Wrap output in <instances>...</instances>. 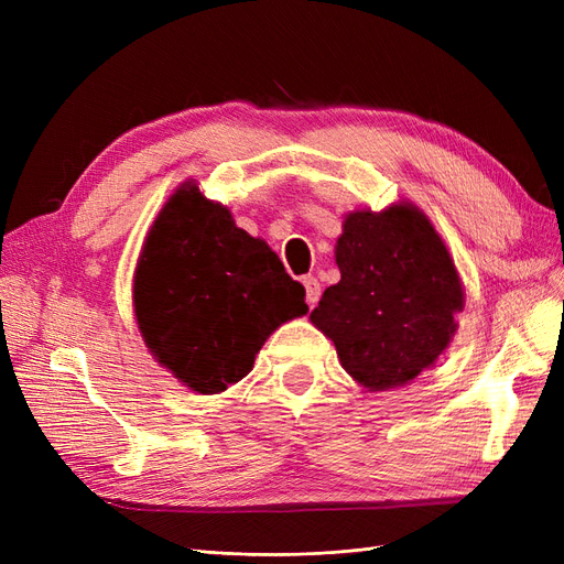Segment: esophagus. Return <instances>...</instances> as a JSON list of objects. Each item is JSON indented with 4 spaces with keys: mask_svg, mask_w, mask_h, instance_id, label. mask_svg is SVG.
<instances>
[{
    "mask_svg": "<svg viewBox=\"0 0 564 564\" xmlns=\"http://www.w3.org/2000/svg\"><path fill=\"white\" fill-rule=\"evenodd\" d=\"M303 284H305V301H308V305L313 308V305L319 301V282H317V278L308 275V278H303Z\"/></svg>",
    "mask_w": 564,
    "mask_h": 564,
    "instance_id": "34e87169",
    "label": "esophagus"
}]
</instances>
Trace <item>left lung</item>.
Listing matches in <instances>:
<instances>
[{"label": "left lung", "mask_w": 564, "mask_h": 564, "mask_svg": "<svg viewBox=\"0 0 564 564\" xmlns=\"http://www.w3.org/2000/svg\"><path fill=\"white\" fill-rule=\"evenodd\" d=\"M340 280L311 319L340 367L369 390L404 386L429 369L456 332L464 289L440 235L412 204L355 212L336 242Z\"/></svg>", "instance_id": "left-lung-1"}]
</instances>
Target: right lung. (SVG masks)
<instances>
[{
  "label": "right lung",
  "instance_id": "obj_1",
  "mask_svg": "<svg viewBox=\"0 0 564 564\" xmlns=\"http://www.w3.org/2000/svg\"><path fill=\"white\" fill-rule=\"evenodd\" d=\"M150 352L202 395L245 379L282 322L308 313L278 253L185 183L152 226L133 278Z\"/></svg>",
  "mask_w": 564,
  "mask_h": 564
}]
</instances>
